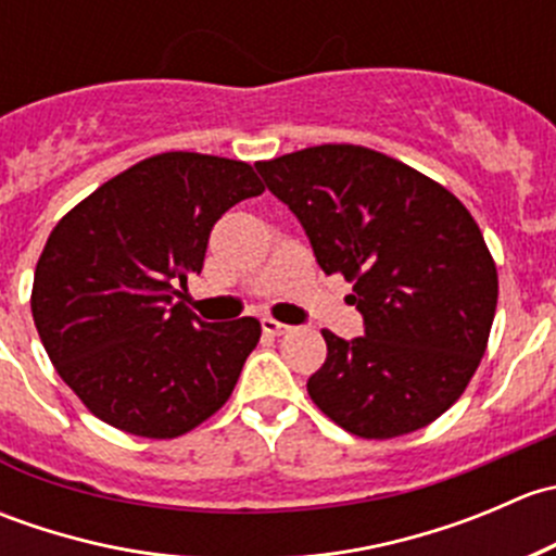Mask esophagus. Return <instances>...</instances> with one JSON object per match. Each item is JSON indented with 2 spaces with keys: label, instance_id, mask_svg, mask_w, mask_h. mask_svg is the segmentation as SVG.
Listing matches in <instances>:
<instances>
[{
  "label": "esophagus",
  "instance_id": "obj_1",
  "mask_svg": "<svg viewBox=\"0 0 556 556\" xmlns=\"http://www.w3.org/2000/svg\"><path fill=\"white\" fill-rule=\"evenodd\" d=\"M261 328H263V333H268V336H282V333H288L290 325L277 323V319H271V317H263Z\"/></svg>",
  "mask_w": 556,
  "mask_h": 556
}]
</instances>
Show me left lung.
<instances>
[{"label":"left lung","mask_w":556,"mask_h":556,"mask_svg":"<svg viewBox=\"0 0 556 556\" xmlns=\"http://www.w3.org/2000/svg\"><path fill=\"white\" fill-rule=\"evenodd\" d=\"M299 217L325 274H344L363 336L323 330L306 382L336 425L395 439L446 412L479 368L497 271L470 212L412 166L357 144H317L255 164Z\"/></svg>","instance_id":"1"}]
</instances>
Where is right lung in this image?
I'll list each match as a JSON object with an SVG mask.
<instances>
[{"mask_svg": "<svg viewBox=\"0 0 556 556\" xmlns=\"http://www.w3.org/2000/svg\"><path fill=\"white\" fill-rule=\"evenodd\" d=\"M261 193L242 161L161 153L112 177L53 228L31 314L59 377L102 422L174 439L228 401L261 323H204L177 299L204 268L215 223Z\"/></svg>", "mask_w": 556, "mask_h": 556, "instance_id": "1", "label": "right lung"}]
</instances>
